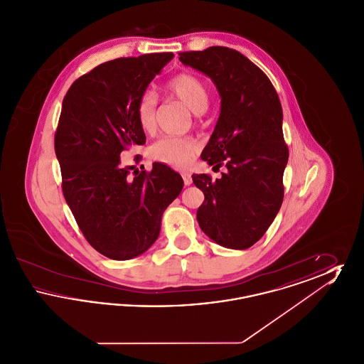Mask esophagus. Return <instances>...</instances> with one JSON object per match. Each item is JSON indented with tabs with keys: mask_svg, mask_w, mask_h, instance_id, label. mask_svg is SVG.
I'll use <instances>...</instances> for the list:
<instances>
[{
	"mask_svg": "<svg viewBox=\"0 0 364 364\" xmlns=\"http://www.w3.org/2000/svg\"><path fill=\"white\" fill-rule=\"evenodd\" d=\"M181 177H183V181H184L186 186H190L191 183H192V177H191V174L188 172H183Z\"/></svg>",
	"mask_w": 364,
	"mask_h": 364,
	"instance_id": "esophagus-1",
	"label": "esophagus"
}]
</instances>
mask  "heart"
<instances>
[{
    "label": "heart",
    "mask_w": 364,
    "mask_h": 364,
    "mask_svg": "<svg viewBox=\"0 0 364 364\" xmlns=\"http://www.w3.org/2000/svg\"><path fill=\"white\" fill-rule=\"evenodd\" d=\"M165 90L196 114L203 113L208 106V90L206 85L195 75L183 72L173 76ZM156 95L144 91L139 97L135 116L141 131L153 134L156 127ZM200 150V143L191 136H164L150 146V156L156 161L176 169H184L193 161Z\"/></svg>",
    "instance_id": "1"
}]
</instances>
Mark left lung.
Segmentation results:
<instances>
[{
  "instance_id": "obj_1",
  "label": "left lung",
  "mask_w": 364,
  "mask_h": 364,
  "mask_svg": "<svg viewBox=\"0 0 364 364\" xmlns=\"http://www.w3.org/2000/svg\"><path fill=\"white\" fill-rule=\"evenodd\" d=\"M184 65L214 82L221 113L200 158L225 173L211 180L192 174L205 193L196 220L211 240L245 250L264 235L284 199L282 176L288 146L282 134V107L264 72L242 53L224 46L178 53Z\"/></svg>"
}]
</instances>
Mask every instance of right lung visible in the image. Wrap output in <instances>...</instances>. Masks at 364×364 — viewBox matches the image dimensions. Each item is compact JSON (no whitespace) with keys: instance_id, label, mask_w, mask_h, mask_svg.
Masks as SVG:
<instances>
[{"instance_id":"add662e5","label":"right lung","mask_w":364,"mask_h":364,"mask_svg":"<svg viewBox=\"0 0 364 364\" xmlns=\"http://www.w3.org/2000/svg\"><path fill=\"white\" fill-rule=\"evenodd\" d=\"M173 55L151 53L104 63L76 79L63 101L54 135L63 193L87 242L110 259L147 251L164 211L184 186L164 164L131 174L120 161L129 146L146 143L136 102Z\"/></svg>"}]
</instances>
